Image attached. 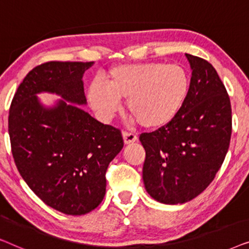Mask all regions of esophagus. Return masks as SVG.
Listing matches in <instances>:
<instances>
[{"label":"esophagus","instance_id":"obj_1","mask_svg":"<svg viewBox=\"0 0 249 249\" xmlns=\"http://www.w3.org/2000/svg\"><path fill=\"white\" fill-rule=\"evenodd\" d=\"M122 137H124V144H131V142H135L136 141H137V136H136L135 134H132V132L124 131L122 132Z\"/></svg>","mask_w":249,"mask_h":249}]
</instances>
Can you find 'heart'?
<instances>
[{
	"instance_id": "1",
	"label": "heart",
	"mask_w": 249,
	"mask_h": 249,
	"mask_svg": "<svg viewBox=\"0 0 249 249\" xmlns=\"http://www.w3.org/2000/svg\"><path fill=\"white\" fill-rule=\"evenodd\" d=\"M104 84L94 83L88 101L102 117L110 118L127 98L125 107L144 128L165 127L178 117L190 89V78L179 64L146 62L112 68Z\"/></svg>"
}]
</instances>
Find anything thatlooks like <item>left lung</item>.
<instances>
[{
	"instance_id": "obj_1",
	"label": "left lung",
	"mask_w": 249,
	"mask_h": 249,
	"mask_svg": "<svg viewBox=\"0 0 249 249\" xmlns=\"http://www.w3.org/2000/svg\"><path fill=\"white\" fill-rule=\"evenodd\" d=\"M190 89L175 120L139 137L145 189L163 204L189 202L207 188L229 148L232 117L226 87L212 64L186 54Z\"/></svg>"
}]
</instances>
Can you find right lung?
<instances>
[{
  "label": "right lung",
  "mask_w": 249,
  "mask_h": 249,
  "mask_svg": "<svg viewBox=\"0 0 249 249\" xmlns=\"http://www.w3.org/2000/svg\"><path fill=\"white\" fill-rule=\"evenodd\" d=\"M94 62H46L19 85L9 112L17 169L46 205L68 215L86 214L105 195V172L124 147L119 129L97 121L86 105L83 76ZM56 93L53 107L36 94Z\"/></svg>",
  "instance_id": "1"
}]
</instances>
